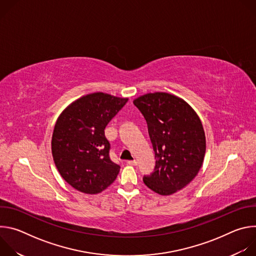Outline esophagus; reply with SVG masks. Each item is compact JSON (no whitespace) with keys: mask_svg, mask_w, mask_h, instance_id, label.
Returning a JSON list of instances; mask_svg holds the SVG:
<instances>
[{"mask_svg":"<svg viewBox=\"0 0 256 256\" xmlns=\"http://www.w3.org/2000/svg\"><path fill=\"white\" fill-rule=\"evenodd\" d=\"M128 164L134 166V165L138 164V161H136V160H130V161H128Z\"/></svg>","mask_w":256,"mask_h":256,"instance_id":"esophagus-1","label":"esophagus"}]
</instances>
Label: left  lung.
I'll list each match as a JSON object with an SVG mask.
<instances>
[{
	"mask_svg": "<svg viewBox=\"0 0 256 256\" xmlns=\"http://www.w3.org/2000/svg\"><path fill=\"white\" fill-rule=\"evenodd\" d=\"M148 124L155 152L154 172L144 184L161 196L186 186L198 173L206 153V136L194 109L181 98L164 92L134 100Z\"/></svg>",
	"mask_w": 256,
	"mask_h": 256,
	"instance_id": "obj_1",
	"label": "left lung"
}]
</instances>
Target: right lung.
I'll return each instance as SVG.
<instances>
[{"label": "right lung", "mask_w": 256, "mask_h": 256, "mask_svg": "<svg viewBox=\"0 0 256 256\" xmlns=\"http://www.w3.org/2000/svg\"><path fill=\"white\" fill-rule=\"evenodd\" d=\"M128 102L102 92L70 104L58 116L52 153L60 176L75 190L96 194L116 180L120 166L109 157L110 144L104 130Z\"/></svg>", "instance_id": "add662e5"}]
</instances>
